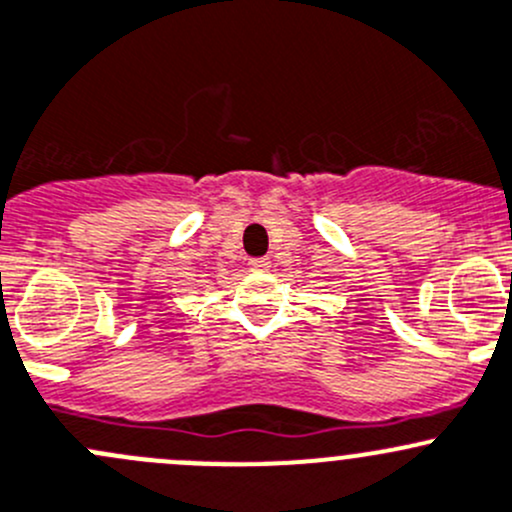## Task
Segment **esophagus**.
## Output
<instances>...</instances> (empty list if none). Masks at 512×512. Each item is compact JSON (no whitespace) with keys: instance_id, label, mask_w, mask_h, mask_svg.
I'll return each mask as SVG.
<instances>
[{"instance_id":"obj_1","label":"esophagus","mask_w":512,"mask_h":512,"mask_svg":"<svg viewBox=\"0 0 512 512\" xmlns=\"http://www.w3.org/2000/svg\"><path fill=\"white\" fill-rule=\"evenodd\" d=\"M249 266L254 268V271H268V268H271V258H266V256H261V258H251Z\"/></svg>"}]
</instances>
